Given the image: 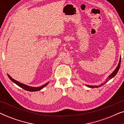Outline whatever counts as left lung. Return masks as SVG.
<instances>
[{
    "label": "left lung",
    "instance_id": "obj_1",
    "mask_svg": "<svg viewBox=\"0 0 124 124\" xmlns=\"http://www.w3.org/2000/svg\"><path fill=\"white\" fill-rule=\"evenodd\" d=\"M120 64H121V57H120V60H119V62H118V65H117V67L116 68V69H115V70L113 71V72L112 73L110 74V75L108 76V78H107L106 79V81H105V82H104V83H102V84H101V85H100L99 86H92V85H85L86 86H87V87H90V88H98V87H101V86H103V85L104 84H106V83H107L108 82V81L109 80H110V79H112V78H113L115 77V76H116V74L117 73V72H118V70H119V69H120Z\"/></svg>",
    "mask_w": 124,
    "mask_h": 124
}]
</instances>
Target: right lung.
Segmentation results:
<instances>
[{
    "label": "right lung",
    "mask_w": 124,
    "mask_h": 124,
    "mask_svg": "<svg viewBox=\"0 0 124 124\" xmlns=\"http://www.w3.org/2000/svg\"><path fill=\"white\" fill-rule=\"evenodd\" d=\"M7 75L8 76V77H9V78L11 79V80L13 82H14L15 84H16L18 86L20 87L23 88V89L25 90H27L29 91H31V92H33V91H37L40 90H42L43 88L45 87L46 86H47L49 83V82H47V84H46L45 85H44L42 86H40V87H32V86L26 85L22 84V83L18 82V81H16V80H15V79L12 78L8 74H7Z\"/></svg>",
    "instance_id": "obj_1"
}]
</instances>
